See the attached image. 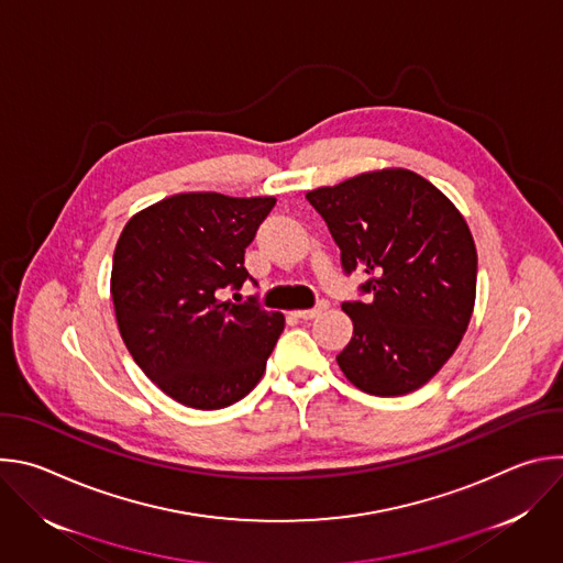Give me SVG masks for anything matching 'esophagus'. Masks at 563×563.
<instances>
[{
  "label": "esophagus",
  "instance_id": "34e87169",
  "mask_svg": "<svg viewBox=\"0 0 563 563\" xmlns=\"http://www.w3.org/2000/svg\"><path fill=\"white\" fill-rule=\"evenodd\" d=\"M325 309H328V302L323 300V302H318V305L311 307V309H298V311H294V316L300 318V320H311V318H316L318 313H323Z\"/></svg>",
  "mask_w": 563,
  "mask_h": 563
}]
</instances>
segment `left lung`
<instances>
[{"label":"left lung","instance_id":"left-lung-1","mask_svg":"<svg viewBox=\"0 0 563 563\" xmlns=\"http://www.w3.org/2000/svg\"><path fill=\"white\" fill-rule=\"evenodd\" d=\"M341 247L363 269L372 302H343L354 336L336 356L372 396L423 387L459 347L476 298V247L454 202L423 176L389 167L307 191Z\"/></svg>","mask_w":563,"mask_h":563}]
</instances>
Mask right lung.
Segmentation results:
<instances>
[{
	"instance_id": "1",
	"label": "right lung",
	"mask_w": 563,
	"mask_h": 563,
	"mask_svg": "<svg viewBox=\"0 0 563 563\" xmlns=\"http://www.w3.org/2000/svg\"><path fill=\"white\" fill-rule=\"evenodd\" d=\"M274 196L189 191L124 224L111 269L120 336L140 369L178 404L222 410L263 378L285 330L280 311L220 298L250 278L245 250Z\"/></svg>"
}]
</instances>
